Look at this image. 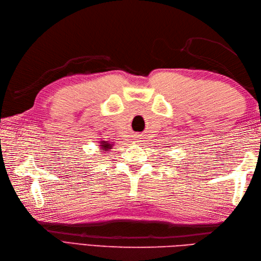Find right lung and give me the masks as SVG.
I'll list each match as a JSON object with an SVG mask.
<instances>
[{
	"label": "right lung",
	"instance_id": "add662e5",
	"mask_svg": "<svg viewBox=\"0 0 261 261\" xmlns=\"http://www.w3.org/2000/svg\"><path fill=\"white\" fill-rule=\"evenodd\" d=\"M101 147H102L101 150H103V151H107L108 149H110V148H111V143H109V142H107V141H102V145H101Z\"/></svg>",
	"mask_w": 261,
	"mask_h": 261
}]
</instances>
